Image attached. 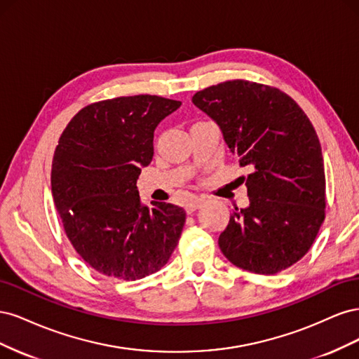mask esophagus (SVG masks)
I'll use <instances>...</instances> for the list:
<instances>
[{
	"mask_svg": "<svg viewBox=\"0 0 359 359\" xmlns=\"http://www.w3.org/2000/svg\"><path fill=\"white\" fill-rule=\"evenodd\" d=\"M203 203V201L202 199H199V198H194V199H191L187 205H186V211L189 212V214H191V212H194L196 211L198 208H201V205Z\"/></svg>",
	"mask_w": 359,
	"mask_h": 359,
	"instance_id": "esophagus-1",
	"label": "esophagus"
}]
</instances>
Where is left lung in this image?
I'll use <instances>...</instances> for the list:
<instances>
[{"label":"left lung","mask_w":359,"mask_h":359,"mask_svg":"<svg viewBox=\"0 0 359 359\" xmlns=\"http://www.w3.org/2000/svg\"><path fill=\"white\" fill-rule=\"evenodd\" d=\"M191 102L250 169V203L235 208L220 233L223 255L265 276L297 264L316 238L327 203L322 148L310 119L287 94L240 79L208 86Z\"/></svg>","instance_id":"left-lung-1"}]
</instances>
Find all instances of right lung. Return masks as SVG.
I'll list each match as a JSON object with an SVG mask.
<instances>
[{
    "mask_svg": "<svg viewBox=\"0 0 359 359\" xmlns=\"http://www.w3.org/2000/svg\"><path fill=\"white\" fill-rule=\"evenodd\" d=\"M181 102L132 95L83 107L64 130L50 186L64 231L99 273L137 280L168 264L186 223L177 205H142L136 181L154 156V130Z\"/></svg>",
    "mask_w": 359,
    "mask_h": 359,
    "instance_id": "add662e5",
    "label": "right lung"
}]
</instances>
